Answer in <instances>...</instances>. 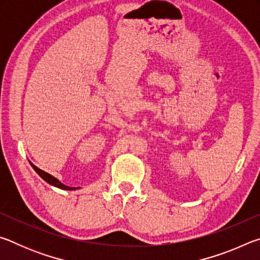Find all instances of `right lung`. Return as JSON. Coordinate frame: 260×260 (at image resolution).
I'll list each match as a JSON object with an SVG mask.
<instances>
[{"label":"right lung","mask_w":260,"mask_h":260,"mask_svg":"<svg viewBox=\"0 0 260 260\" xmlns=\"http://www.w3.org/2000/svg\"><path fill=\"white\" fill-rule=\"evenodd\" d=\"M29 162H30V161H29ZM30 165H32V167L34 169L35 172H37L39 175H40V177H41L43 180H45L46 182H48L49 184H51V186H55V187H57V188L64 189V190H74V189H77V188H72V187H68V186H65V184L61 183V182L59 181V180H57L55 177H52V175H50L49 173L45 172V171L40 170V169H39V167H37L35 165H33L32 162H30Z\"/></svg>","instance_id":"add662e5"}]
</instances>
